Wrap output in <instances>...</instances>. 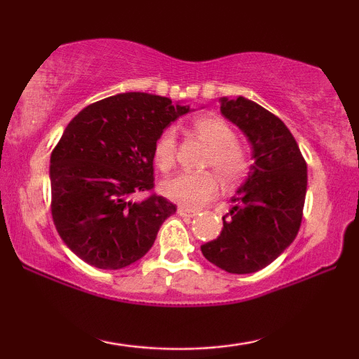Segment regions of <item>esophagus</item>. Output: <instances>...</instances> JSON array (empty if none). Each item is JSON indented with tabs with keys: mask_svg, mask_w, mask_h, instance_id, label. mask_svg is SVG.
<instances>
[{
	"mask_svg": "<svg viewBox=\"0 0 359 359\" xmlns=\"http://www.w3.org/2000/svg\"><path fill=\"white\" fill-rule=\"evenodd\" d=\"M178 214L181 215V217H194L196 214H198V210H193V209H188V208H183V205H180L178 208Z\"/></svg>",
	"mask_w": 359,
	"mask_h": 359,
	"instance_id": "obj_1",
	"label": "esophagus"
}]
</instances>
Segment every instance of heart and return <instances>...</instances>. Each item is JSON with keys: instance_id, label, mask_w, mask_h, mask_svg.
<instances>
[{"instance_id": "heart-1", "label": "heart", "mask_w": 359, "mask_h": 359, "mask_svg": "<svg viewBox=\"0 0 359 359\" xmlns=\"http://www.w3.org/2000/svg\"><path fill=\"white\" fill-rule=\"evenodd\" d=\"M191 130L210 147L205 168H212L224 184H235L248 173L250 156L237 142L235 130L217 116H201L191 121ZM155 165L161 171L171 170L176 160V132L165 129L154 145ZM166 198L184 208H199L219 193L214 173H180L163 181Z\"/></svg>"}]
</instances>
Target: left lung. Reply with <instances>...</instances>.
I'll use <instances>...</instances> for the list:
<instances>
[{"label":"left lung","mask_w":359,"mask_h":359,"mask_svg":"<svg viewBox=\"0 0 359 359\" xmlns=\"http://www.w3.org/2000/svg\"><path fill=\"white\" fill-rule=\"evenodd\" d=\"M220 112L248 137L255 163L232 196L224 229L201 245L210 263L232 274L255 273L294 242L302 222L307 163L284 122L257 102L220 97Z\"/></svg>","instance_id":"1"}]
</instances>
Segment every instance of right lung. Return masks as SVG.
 Here are the masks:
<instances>
[{
  "mask_svg": "<svg viewBox=\"0 0 359 359\" xmlns=\"http://www.w3.org/2000/svg\"><path fill=\"white\" fill-rule=\"evenodd\" d=\"M189 106L122 93L86 106L50 155L52 219L68 248L91 266L121 269L149 252L176 205L150 194L154 145Z\"/></svg>",
  "mask_w": 359,
  "mask_h": 359,
  "instance_id": "1",
  "label": "right lung"
}]
</instances>
